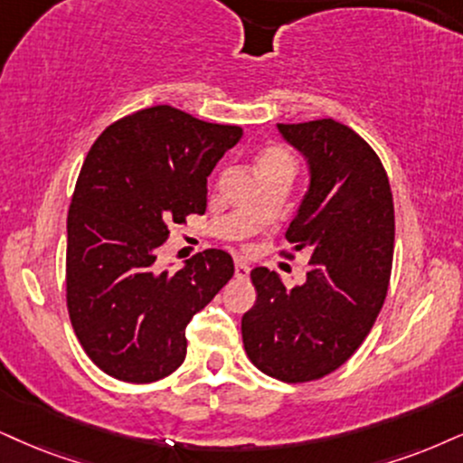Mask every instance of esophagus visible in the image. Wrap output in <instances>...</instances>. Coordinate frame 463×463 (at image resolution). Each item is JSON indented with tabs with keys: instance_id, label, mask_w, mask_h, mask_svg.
Listing matches in <instances>:
<instances>
[{
	"instance_id": "34e87169",
	"label": "esophagus",
	"mask_w": 463,
	"mask_h": 463,
	"mask_svg": "<svg viewBox=\"0 0 463 463\" xmlns=\"http://www.w3.org/2000/svg\"><path fill=\"white\" fill-rule=\"evenodd\" d=\"M233 270H236V277L238 279H247L250 268L244 264V261H236V264H233Z\"/></svg>"
}]
</instances>
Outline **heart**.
I'll list each match as a JSON object with an SVG mask.
<instances>
[{"label":"heart","instance_id":"obj_1","mask_svg":"<svg viewBox=\"0 0 463 463\" xmlns=\"http://www.w3.org/2000/svg\"><path fill=\"white\" fill-rule=\"evenodd\" d=\"M281 163L294 165L292 154H289L281 146L268 147V150H264V154L260 156V167H266V165H281ZM258 214H260V208H253V216H258ZM244 249H250V244H244Z\"/></svg>","mask_w":463,"mask_h":463}]
</instances>
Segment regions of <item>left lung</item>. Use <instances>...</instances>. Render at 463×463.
<instances>
[{
	"instance_id": "obj_1",
	"label": "left lung",
	"mask_w": 463,
	"mask_h": 463,
	"mask_svg": "<svg viewBox=\"0 0 463 463\" xmlns=\"http://www.w3.org/2000/svg\"><path fill=\"white\" fill-rule=\"evenodd\" d=\"M309 161L311 186L279 255H309L307 283L288 289L253 268L255 305L242 316L249 361L270 378H326L369 335L389 292L395 205L384 165L361 135L335 119L279 124Z\"/></svg>"
}]
</instances>
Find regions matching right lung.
I'll use <instances>...</instances> for the list:
<instances>
[{"mask_svg":"<svg viewBox=\"0 0 463 463\" xmlns=\"http://www.w3.org/2000/svg\"><path fill=\"white\" fill-rule=\"evenodd\" d=\"M242 128L169 105L102 130L68 208L66 307L96 367L128 384L167 378L186 356V326L233 277L230 253L205 249L161 270L171 225L205 213L208 175Z\"/></svg>","mask_w":463,"mask_h":463,"instance_id":"1","label":"right lung"}]
</instances>
